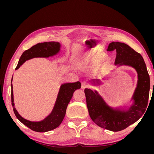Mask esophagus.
<instances>
[{"label": "esophagus", "mask_w": 154, "mask_h": 154, "mask_svg": "<svg viewBox=\"0 0 154 154\" xmlns=\"http://www.w3.org/2000/svg\"><path fill=\"white\" fill-rule=\"evenodd\" d=\"M88 86H89V84L87 82L83 81L82 82V88L83 89H85V88H87Z\"/></svg>", "instance_id": "esophagus-1"}]
</instances>
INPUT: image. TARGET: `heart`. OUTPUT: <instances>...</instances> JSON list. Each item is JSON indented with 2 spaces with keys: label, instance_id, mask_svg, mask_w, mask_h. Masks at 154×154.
I'll use <instances>...</instances> for the list:
<instances>
[{
  "label": "heart",
  "instance_id": "obj_1",
  "mask_svg": "<svg viewBox=\"0 0 154 154\" xmlns=\"http://www.w3.org/2000/svg\"><path fill=\"white\" fill-rule=\"evenodd\" d=\"M100 62L99 60H97L95 58H92L89 57V56H86L83 57L81 60V64L83 67L88 66H96Z\"/></svg>",
  "mask_w": 154,
  "mask_h": 154
}]
</instances>
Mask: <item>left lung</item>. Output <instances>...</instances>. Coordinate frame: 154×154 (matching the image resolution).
I'll use <instances>...</instances> for the list:
<instances>
[{
  "label": "left lung",
  "instance_id": "8db88e82",
  "mask_svg": "<svg viewBox=\"0 0 154 154\" xmlns=\"http://www.w3.org/2000/svg\"><path fill=\"white\" fill-rule=\"evenodd\" d=\"M107 51H116L115 64L128 65L136 69L138 82L133 97L134 104L128 111L112 110L106 105L97 91L89 88H85L84 91L88 114L93 122L101 128L118 132L136 122L145 112L150 92V76L141 54L127 44L112 42Z\"/></svg>",
  "mask_w": 154,
  "mask_h": 154
}]
</instances>
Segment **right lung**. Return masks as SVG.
Returning a JSON list of instances; mask_svg holds the SVG:
<instances>
[{
    "label": "right lung",
    "instance_id": "add662e5",
    "mask_svg": "<svg viewBox=\"0 0 154 154\" xmlns=\"http://www.w3.org/2000/svg\"><path fill=\"white\" fill-rule=\"evenodd\" d=\"M60 44L57 42L38 43L32 46L31 48L26 50L22 53L15 70L19 68L27 60L35 57H49L50 56L57 54L60 50ZM80 88L81 83L80 82L63 84L60 87L57 102L52 113L41 122H33L22 118L14 107L13 87L11 84V105L14 113L21 123L33 131L38 132L50 131L57 128L61 124L66 115L67 105L72 98L74 92Z\"/></svg>",
    "mask_w": 154,
    "mask_h": 154
}]
</instances>
